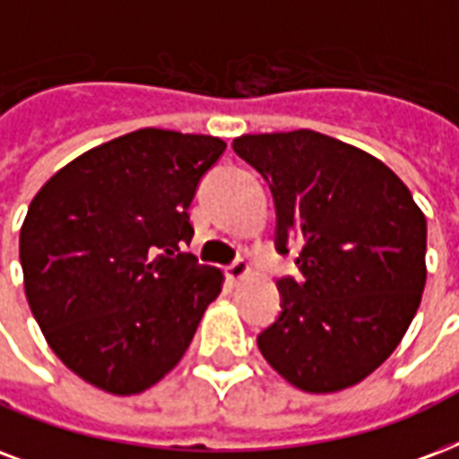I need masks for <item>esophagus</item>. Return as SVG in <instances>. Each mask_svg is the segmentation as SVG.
<instances>
[{
  "label": "esophagus",
  "mask_w": 459,
  "mask_h": 459,
  "mask_svg": "<svg viewBox=\"0 0 459 459\" xmlns=\"http://www.w3.org/2000/svg\"><path fill=\"white\" fill-rule=\"evenodd\" d=\"M250 272H253V269H250V264H247L245 260H236L233 264H229V267H226V276H229L233 284H236V281H240V279H245V276L250 274Z\"/></svg>",
  "instance_id": "34e87169"
}]
</instances>
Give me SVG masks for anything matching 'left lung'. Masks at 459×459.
<instances>
[{
	"instance_id": "1",
	"label": "left lung",
	"mask_w": 459,
	"mask_h": 459,
	"mask_svg": "<svg viewBox=\"0 0 459 459\" xmlns=\"http://www.w3.org/2000/svg\"><path fill=\"white\" fill-rule=\"evenodd\" d=\"M240 159L267 178L276 247L303 281L281 279V315L257 337L264 361L303 393L361 383L387 361L426 286V216L376 156L313 129L243 134Z\"/></svg>"
}]
</instances>
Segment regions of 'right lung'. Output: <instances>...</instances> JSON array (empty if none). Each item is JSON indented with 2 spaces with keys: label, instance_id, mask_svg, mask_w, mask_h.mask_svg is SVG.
I'll list each match as a JSON object with an SVG mask.
<instances>
[{
  "label": "right lung",
  "instance_id": "1",
  "mask_svg": "<svg viewBox=\"0 0 459 459\" xmlns=\"http://www.w3.org/2000/svg\"><path fill=\"white\" fill-rule=\"evenodd\" d=\"M226 142L144 127L59 168L21 226L28 306L66 368L129 397L180 363L223 272L180 253Z\"/></svg>",
  "mask_w": 459,
  "mask_h": 459
}]
</instances>
